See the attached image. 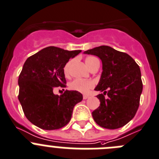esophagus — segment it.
Returning a JSON list of instances; mask_svg holds the SVG:
<instances>
[{
  "label": "esophagus",
  "instance_id": "1",
  "mask_svg": "<svg viewBox=\"0 0 159 159\" xmlns=\"http://www.w3.org/2000/svg\"><path fill=\"white\" fill-rule=\"evenodd\" d=\"M89 97V96H88V95H84V96H83V99H84V100H87Z\"/></svg>",
  "mask_w": 159,
  "mask_h": 159
}]
</instances>
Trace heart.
I'll return each instance as SVG.
<instances>
[{
	"label": "heart",
	"instance_id": "obj_1",
	"mask_svg": "<svg viewBox=\"0 0 159 159\" xmlns=\"http://www.w3.org/2000/svg\"><path fill=\"white\" fill-rule=\"evenodd\" d=\"M96 57L93 56H89L85 59V63H86L87 66L89 68L90 67L93 62L96 60ZM71 62H68L66 65H65L64 68H63V72L66 76L69 75V70ZM94 86V82L91 80H84V79H75L73 80L69 84V87L70 89L75 90V91L79 92L81 93H87L91 89L93 88Z\"/></svg>",
	"mask_w": 159,
	"mask_h": 159
}]
</instances>
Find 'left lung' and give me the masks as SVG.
I'll list each match as a JSON object with an SVG mask.
<instances>
[{"label":"left lung","mask_w":159,"mask_h":159,"mask_svg":"<svg viewBox=\"0 0 159 159\" xmlns=\"http://www.w3.org/2000/svg\"><path fill=\"white\" fill-rule=\"evenodd\" d=\"M101 59L103 71L96 91L100 107L93 111L96 124L109 129L121 128L131 121L140 105L143 90L140 66L128 54L102 45L84 52ZM108 95L107 98L105 95Z\"/></svg>","instance_id":"8db88e82"}]
</instances>
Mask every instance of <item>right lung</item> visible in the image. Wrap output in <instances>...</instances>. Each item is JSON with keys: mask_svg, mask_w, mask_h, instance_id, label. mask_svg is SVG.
I'll use <instances>...</instances> for the list:
<instances>
[{"mask_svg": "<svg viewBox=\"0 0 159 159\" xmlns=\"http://www.w3.org/2000/svg\"><path fill=\"white\" fill-rule=\"evenodd\" d=\"M81 52L50 46L26 59L18 80V98L25 116L32 124L53 130L70 121L73 109L82 100V94L66 90L58 96L53 91L57 87H66L63 68L70 59Z\"/></svg>", "mask_w": 159, "mask_h": 159, "instance_id": "1", "label": "right lung"}]
</instances>
